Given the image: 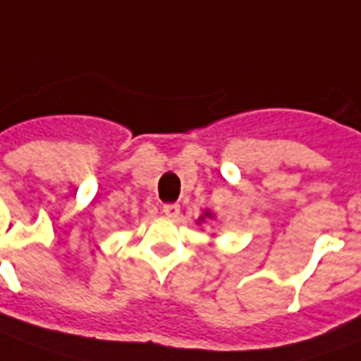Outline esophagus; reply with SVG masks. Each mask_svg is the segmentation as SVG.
Segmentation results:
<instances>
[{"label": "esophagus", "mask_w": 361, "mask_h": 361, "mask_svg": "<svg viewBox=\"0 0 361 361\" xmlns=\"http://www.w3.org/2000/svg\"><path fill=\"white\" fill-rule=\"evenodd\" d=\"M162 212H164L168 218H176V216L180 214V204H178V202H170V204H164V207H162Z\"/></svg>", "instance_id": "1"}]
</instances>
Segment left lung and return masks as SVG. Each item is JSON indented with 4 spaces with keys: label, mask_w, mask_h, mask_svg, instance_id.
<instances>
[{
    "label": "left lung",
    "mask_w": 361,
    "mask_h": 361,
    "mask_svg": "<svg viewBox=\"0 0 361 361\" xmlns=\"http://www.w3.org/2000/svg\"><path fill=\"white\" fill-rule=\"evenodd\" d=\"M214 220V212H210V210H204L201 216H199V220H197V226H201L204 221H212Z\"/></svg>",
    "instance_id": "left-lung-1"
}]
</instances>
